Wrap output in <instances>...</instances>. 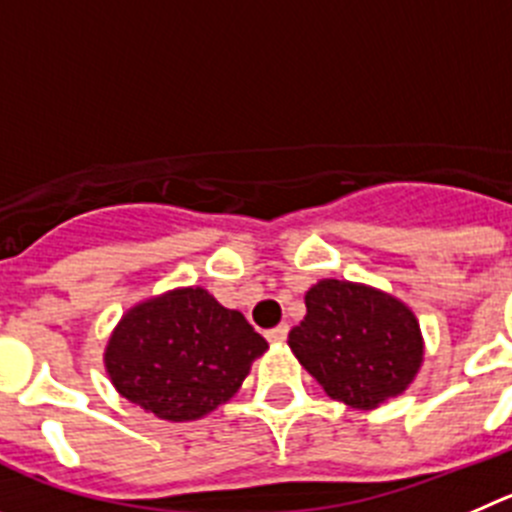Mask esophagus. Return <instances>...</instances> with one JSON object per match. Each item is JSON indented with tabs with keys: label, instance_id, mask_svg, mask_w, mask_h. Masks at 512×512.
<instances>
[{
	"label": "esophagus",
	"instance_id": "obj_1",
	"mask_svg": "<svg viewBox=\"0 0 512 512\" xmlns=\"http://www.w3.org/2000/svg\"><path fill=\"white\" fill-rule=\"evenodd\" d=\"M267 342H285V336H288V324H280V326H275V329H270L267 331Z\"/></svg>",
	"mask_w": 512,
	"mask_h": 512
}]
</instances>
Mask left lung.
<instances>
[{
  "label": "left lung",
  "instance_id": "8db88e82",
  "mask_svg": "<svg viewBox=\"0 0 512 512\" xmlns=\"http://www.w3.org/2000/svg\"><path fill=\"white\" fill-rule=\"evenodd\" d=\"M288 344L331 398L362 411L403 393L423 359L416 316L393 296L347 280L308 290L306 319Z\"/></svg>",
  "mask_w": 512,
  "mask_h": 512
}]
</instances>
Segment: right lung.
I'll return each mask as SVG.
<instances>
[{
	"label": "right lung",
	"mask_w": 512,
	"mask_h": 512,
	"mask_svg": "<svg viewBox=\"0 0 512 512\" xmlns=\"http://www.w3.org/2000/svg\"><path fill=\"white\" fill-rule=\"evenodd\" d=\"M267 342L204 288L170 290L132 308L104 359L114 388L165 421H193L227 403Z\"/></svg>",
	"instance_id": "add662e5"
}]
</instances>
